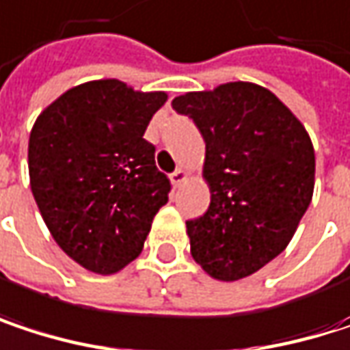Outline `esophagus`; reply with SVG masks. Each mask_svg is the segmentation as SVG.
Returning a JSON list of instances; mask_svg holds the SVG:
<instances>
[{
  "instance_id": "1",
  "label": "esophagus",
  "mask_w": 350,
  "mask_h": 350,
  "mask_svg": "<svg viewBox=\"0 0 350 350\" xmlns=\"http://www.w3.org/2000/svg\"><path fill=\"white\" fill-rule=\"evenodd\" d=\"M170 180H172V184H174V186H180V184L186 180V172H184L182 168H178V170H174V172L170 174Z\"/></svg>"
}]
</instances>
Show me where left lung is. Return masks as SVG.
Listing matches in <instances>:
<instances>
[{
    "mask_svg": "<svg viewBox=\"0 0 350 350\" xmlns=\"http://www.w3.org/2000/svg\"><path fill=\"white\" fill-rule=\"evenodd\" d=\"M172 107L206 144L211 204L186 221L190 253L215 280L247 278L288 247L312 200V142L288 107L253 83L186 93Z\"/></svg>",
    "mask_w": 350,
    "mask_h": 350,
    "instance_id": "obj_1",
    "label": "left lung"
}]
</instances>
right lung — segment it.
Returning a JSON list of instances; mask_svg holds the SVG:
<instances>
[{
    "label": "right lung",
    "mask_w": 350,
    "mask_h": 350,
    "mask_svg": "<svg viewBox=\"0 0 350 350\" xmlns=\"http://www.w3.org/2000/svg\"><path fill=\"white\" fill-rule=\"evenodd\" d=\"M166 93L121 81H91L60 95L36 119L28 144L30 186L60 249L95 273L133 261L170 180L144 137Z\"/></svg>",
    "instance_id": "1"
}]
</instances>
